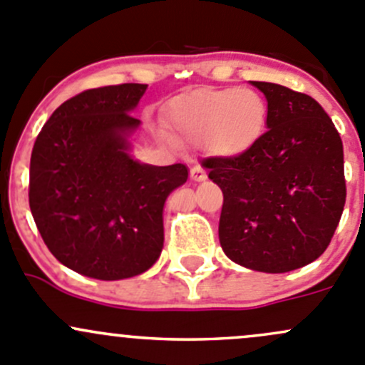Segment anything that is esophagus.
Masks as SVG:
<instances>
[{
	"label": "esophagus",
	"instance_id": "esophagus-1",
	"mask_svg": "<svg viewBox=\"0 0 365 365\" xmlns=\"http://www.w3.org/2000/svg\"><path fill=\"white\" fill-rule=\"evenodd\" d=\"M190 178H192L194 182H201V180L206 178V171L201 165H194V168L190 169Z\"/></svg>",
	"mask_w": 365,
	"mask_h": 365
}]
</instances>
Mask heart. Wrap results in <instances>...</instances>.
Returning <instances> with one entry per match:
<instances>
[{"label": "heart", "mask_w": 365, "mask_h": 365, "mask_svg": "<svg viewBox=\"0 0 365 365\" xmlns=\"http://www.w3.org/2000/svg\"><path fill=\"white\" fill-rule=\"evenodd\" d=\"M268 106L249 88H197L171 101L168 123L178 138L203 141L210 152L233 159L256 146L267 128Z\"/></svg>", "instance_id": "heart-1"}]
</instances>
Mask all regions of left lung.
<instances>
[{
    "label": "left lung",
    "mask_w": 365,
    "mask_h": 365,
    "mask_svg": "<svg viewBox=\"0 0 365 365\" xmlns=\"http://www.w3.org/2000/svg\"><path fill=\"white\" fill-rule=\"evenodd\" d=\"M268 102V130L247 153L208 157V178L224 194L220 247L235 263L267 274L318 259L346 201L342 141L309 95L251 81Z\"/></svg>",
    "instance_id": "left-lung-1"
}]
</instances>
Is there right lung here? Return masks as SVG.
<instances>
[{"instance_id": "right-lung-1", "label": "right lung", "mask_w": 365, "mask_h": 365, "mask_svg": "<svg viewBox=\"0 0 365 365\" xmlns=\"http://www.w3.org/2000/svg\"><path fill=\"white\" fill-rule=\"evenodd\" d=\"M148 84L93 88L60 106L29 162V208L43 244L70 270L101 281L134 277L159 259L162 208L187 182L183 164L128 155V114Z\"/></svg>"}]
</instances>
